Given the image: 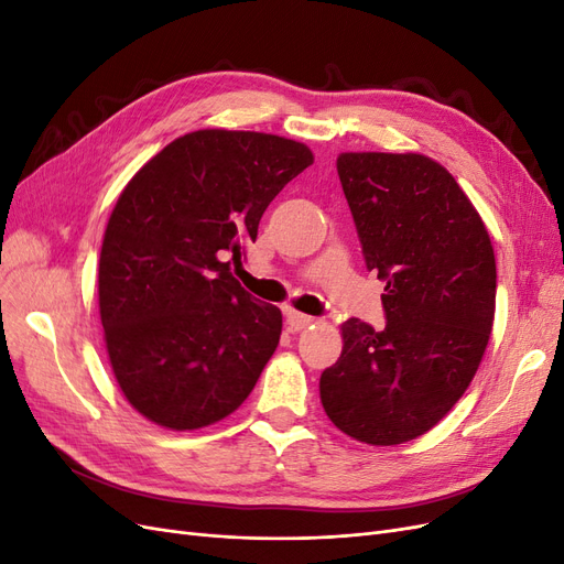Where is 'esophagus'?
Segmentation results:
<instances>
[{"label":"esophagus","instance_id":"1","mask_svg":"<svg viewBox=\"0 0 564 564\" xmlns=\"http://www.w3.org/2000/svg\"><path fill=\"white\" fill-rule=\"evenodd\" d=\"M313 322H315V317H311V315H303V313H296V311L286 313V324H289V329H292V332H301Z\"/></svg>","mask_w":564,"mask_h":564}]
</instances>
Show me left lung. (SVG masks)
Returning <instances> with one entry per match:
<instances>
[{"mask_svg": "<svg viewBox=\"0 0 564 564\" xmlns=\"http://www.w3.org/2000/svg\"><path fill=\"white\" fill-rule=\"evenodd\" d=\"M367 270L386 282V327L350 317L319 400L338 431L390 447L429 433L470 386L497 305V261L468 195L419 152L336 160Z\"/></svg>", "mask_w": 564, "mask_h": 564, "instance_id": "left-lung-1", "label": "left lung"}]
</instances>
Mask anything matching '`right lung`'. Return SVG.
<instances>
[{
  "label": "right lung",
  "instance_id": "1",
  "mask_svg": "<svg viewBox=\"0 0 564 564\" xmlns=\"http://www.w3.org/2000/svg\"><path fill=\"white\" fill-rule=\"evenodd\" d=\"M308 145L259 131L202 129L139 169L110 214L98 308L115 379L135 412L172 431L232 414L282 334L278 305L232 278Z\"/></svg>",
  "mask_w": 564,
  "mask_h": 564
}]
</instances>
